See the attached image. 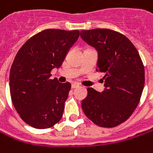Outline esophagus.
<instances>
[{
  "mask_svg": "<svg viewBox=\"0 0 153 153\" xmlns=\"http://www.w3.org/2000/svg\"><path fill=\"white\" fill-rule=\"evenodd\" d=\"M79 86V84H77V83H74V84H72V85H71L72 89H75V88H78Z\"/></svg>",
  "mask_w": 153,
  "mask_h": 153,
  "instance_id": "34e87169",
  "label": "esophagus"
}]
</instances>
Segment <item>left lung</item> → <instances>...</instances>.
I'll return each instance as SVG.
<instances>
[{"instance_id":"left-lung-1","label":"left lung","mask_w":153,"mask_h":153,"mask_svg":"<svg viewBox=\"0 0 153 153\" xmlns=\"http://www.w3.org/2000/svg\"><path fill=\"white\" fill-rule=\"evenodd\" d=\"M80 37L98 52L96 70L105 74L104 91L88 88L82 110L99 126L115 127L128 119L140 101L145 84L141 57L127 37L113 30L81 31Z\"/></svg>"}]
</instances>
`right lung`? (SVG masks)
<instances>
[{
  "instance_id": "add662e5",
  "label": "right lung",
  "mask_w": 153,
  "mask_h": 153,
  "mask_svg": "<svg viewBox=\"0 0 153 153\" xmlns=\"http://www.w3.org/2000/svg\"><path fill=\"white\" fill-rule=\"evenodd\" d=\"M79 31L47 29L29 38L17 52L10 70V93L13 105L27 124L47 129L62 118L71 84L51 79Z\"/></svg>"
}]
</instances>
